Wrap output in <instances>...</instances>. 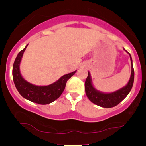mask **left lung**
<instances>
[{
  "label": "left lung",
  "mask_w": 146,
  "mask_h": 146,
  "mask_svg": "<svg viewBox=\"0 0 146 146\" xmlns=\"http://www.w3.org/2000/svg\"><path fill=\"white\" fill-rule=\"evenodd\" d=\"M123 50L127 52L124 48ZM127 53L129 54V57H130L131 64L130 78L127 84L118 90L111 93H104L98 91L93 86L90 73L88 72V75L85 82V91L87 97L92 102L103 108H112L120 103L129 93L133 86V80H134V70H133L132 59H131L130 54L129 52Z\"/></svg>",
  "instance_id": "obj_1"
}]
</instances>
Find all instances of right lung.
I'll return each mask as SVG.
<instances>
[{
	"label": "right lung",
	"instance_id": "1",
	"mask_svg": "<svg viewBox=\"0 0 146 146\" xmlns=\"http://www.w3.org/2000/svg\"><path fill=\"white\" fill-rule=\"evenodd\" d=\"M28 44L18 54L13 68V78L15 85L22 96L28 100L39 104H48L60 96L64 90L68 80L72 76L76 70L60 78L56 82L48 86H36L29 83L22 76L20 64Z\"/></svg>",
	"mask_w": 146,
	"mask_h": 146
}]
</instances>
